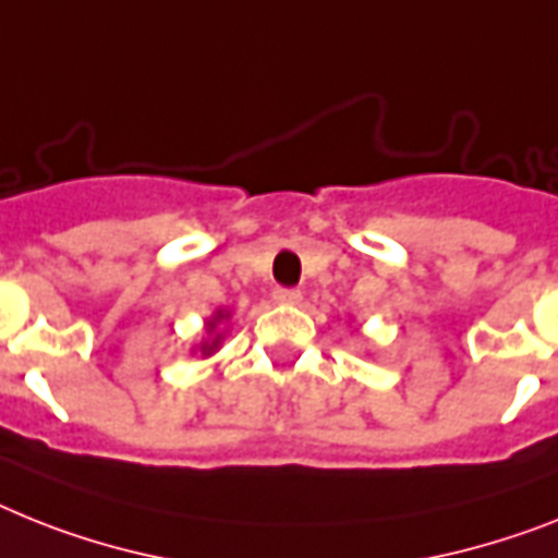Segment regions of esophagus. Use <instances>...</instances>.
<instances>
[{
	"label": "esophagus",
	"instance_id": "esophagus-1",
	"mask_svg": "<svg viewBox=\"0 0 558 558\" xmlns=\"http://www.w3.org/2000/svg\"><path fill=\"white\" fill-rule=\"evenodd\" d=\"M274 302H279V305H299V302H302V290L276 288L274 290Z\"/></svg>",
	"mask_w": 558,
	"mask_h": 558
}]
</instances>
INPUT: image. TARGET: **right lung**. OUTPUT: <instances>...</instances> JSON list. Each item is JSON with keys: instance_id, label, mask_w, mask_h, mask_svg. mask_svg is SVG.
Instances as JSON below:
<instances>
[{"instance_id": "obj_1", "label": "right lung", "mask_w": 558, "mask_h": 558, "mask_svg": "<svg viewBox=\"0 0 558 558\" xmlns=\"http://www.w3.org/2000/svg\"><path fill=\"white\" fill-rule=\"evenodd\" d=\"M222 319H228V311H216L214 319L207 322V333H214L216 325H219V322H222ZM219 342H222V333H214V339H207V342H202V353H205V356H210V353H214L216 348H219Z\"/></svg>"}]
</instances>
